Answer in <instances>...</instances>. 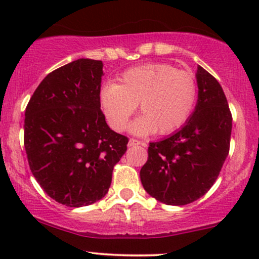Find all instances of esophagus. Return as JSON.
Returning a JSON list of instances; mask_svg holds the SVG:
<instances>
[{
    "mask_svg": "<svg viewBox=\"0 0 259 259\" xmlns=\"http://www.w3.org/2000/svg\"><path fill=\"white\" fill-rule=\"evenodd\" d=\"M138 145H144V142H141L140 140H136V139H130L129 140V146H138Z\"/></svg>",
    "mask_w": 259,
    "mask_h": 259,
    "instance_id": "esophagus-1",
    "label": "esophagus"
}]
</instances>
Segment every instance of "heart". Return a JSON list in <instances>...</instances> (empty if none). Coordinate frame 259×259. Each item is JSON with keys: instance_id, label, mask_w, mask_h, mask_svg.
<instances>
[{"instance_id": "obj_1", "label": "heart", "mask_w": 259, "mask_h": 259, "mask_svg": "<svg viewBox=\"0 0 259 259\" xmlns=\"http://www.w3.org/2000/svg\"><path fill=\"white\" fill-rule=\"evenodd\" d=\"M197 95V80L191 72L167 63H148L125 70L119 84L103 86L100 103L108 124L117 132L124 129L139 103L142 115L132 124V132L167 135L190 119Z\"/></svg>"}]
</instances>
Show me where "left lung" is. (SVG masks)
<instances>
[{
    "label": "left lung",
    "instance_id": "8db88e82",
    "mask_svg": "<svg viewBox=\"0 0 259 259\" xmlns=\"http://www.w3.org/2000/svg\"><path fill=\"white\" fill-rule=\"evenodd\" d=\"M198 100L194 114L179 132L150 142L140 170L144 189L169 206L202 197L221 173L230 148L233 117L221 84L198 65Z\"/></svg>",
    "mask_w": 259,
    "mask_h": 259
}]
</instances>
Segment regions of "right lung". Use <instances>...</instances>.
I'll use <instances>...</instances> for the list:
<instances>
[{
	"label": "right lung",
	"mask_w": 259,
	"mask_h": 259,
	"mask_svg": "<svg viewBox=\"0 0 259 259\" xmlns=\"http://www.w3.org/2000/svg\"><path fill=\"white\" fill-rule=\"evenodd\" d=\"M102 62L80 58L53 70L25 109L24 147L44 191L67 207L105 197L129 139L113 132L101 111Z\"/></svg>",
	"instance_id": "add662e5"
}]
</instances>
